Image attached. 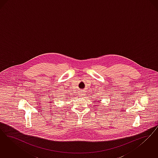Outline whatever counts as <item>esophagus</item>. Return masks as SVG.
<instances>
[{"label":"esophagus","mask_w":158,"mask_h":158,"mask_svg":"<svg viewBox=\"0 0 158 158\" xmlns=\"http://www.w3.org/2000/svg\"><path fill=\"white\" fill-rule=\"evenodd\" d=\"M79 96H80V97L83 96H84V94H80Z\"/></svg>","instance_id":"obj_1"}]
</instances>
